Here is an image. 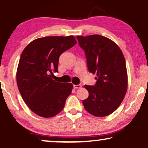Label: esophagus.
<instances>
[{
  "instance_id": "34e87169",
  "label": "esophagus",
  "mask_w": 148,
  "mask_h": 148,
  "mask_svg": "<svg viewBox=\"0 0 148 148\" xmlns=\"http://www.w3.org/2000/svg\"><path fill=\"white\" fill-rule=\"evenodd\" d=\"M82 86L81 84H79V85H74V86H73L74 89H79V88H81Z\"/></svg>"
}]
</instances>
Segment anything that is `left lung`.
Returning <instances> with one entry per match:
<instances>
[{
	"label": "left lung",
	"instance_id": "left-lung-1",
	"mask_svg": "<svg viewBox=\"0 0 148 148\" xmlns=\"http://www.w3.org/2000/svg\"><path fill=\"white\" fill-rule=\"evenodd\" d=\"M84 50L89 72L96 74V84L85 85L88 98L83 101L92 116L104 117L116 110L123 100L128 79L123 54L111 40L99 34L76 37Z\"/></svg>",
	"mask_w": 148,
	"mask_h": 148
}]
</instances>
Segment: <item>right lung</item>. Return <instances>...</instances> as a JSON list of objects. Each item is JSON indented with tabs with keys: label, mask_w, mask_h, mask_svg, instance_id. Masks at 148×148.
Returning <instances> with one entry per match:
<instances>
[{
	"label": "right lung",
	"mask_w": 148,
	"mask_h": 148,
	"mask_svg": "<svg viewBox=\"0 0 148 148\" xmlns=\"http://www.w3.org/2000/svg\"><path fill=\"white\" fill-rule=\"evenodd\" d=\"M76 44L74 36H46L34 40L22 52L16 79L20 94L31 110L43 117H51L63 109L73 85L57 82L61 55Z\"/></svg>",
	"instance_id": "right-lung-1"
}]
</instances>
